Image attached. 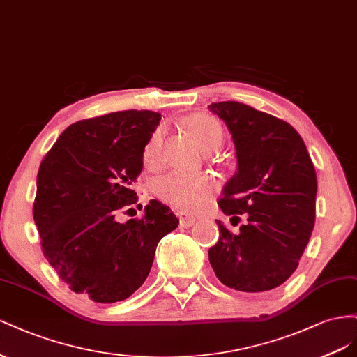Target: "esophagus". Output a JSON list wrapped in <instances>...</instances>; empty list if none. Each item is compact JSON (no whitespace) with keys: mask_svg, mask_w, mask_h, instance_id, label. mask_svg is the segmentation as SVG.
I'll return each mask as SVG.
<instances>
[{"mask_svg":"<svg viewBox=\"0 0 357 357\" xmlns=\"http://www.w3.org/2000/svg\"><path fill=\"white\" fill-rule=\"evenodd\" d=\"M178 217L181 221V226H184V227L192 226V224H195L197 220L196 215H192V213H188L185 211H178Z\"/></svg>","mask_w":357,"mask_h":357,"instance_id":"esophagus-1","label":"esophagus"}]
</instances>
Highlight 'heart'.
<instances>
[{
    "label": "heart",
    "mask_w": 357,
    "mask_h": 357,
    "mask_svg": "<svg viewBox=\"0 0 357 357\" xmlns=\"http://www.w3.org/2000/svg\"><path fill=\"white\" fill-rule=\"evenodd\" d=\"M185 124L203 149L208 151L221 145L222 128L215 118L200 114L191 115L187 118ZM161 130H155L144 149V162L149 169H157L161 165ZM154 192L160 200L172 206L191 211L199 208L211 196L212 182L208 176L188 175L175 170L155 181Z\"/></svg>",
    "instance_id": "b5f03b06"
}]
</instances>
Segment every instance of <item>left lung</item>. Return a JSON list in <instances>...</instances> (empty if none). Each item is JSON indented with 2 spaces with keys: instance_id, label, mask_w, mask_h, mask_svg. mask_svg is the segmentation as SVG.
I'll list each match as a JSON object with an SVG mask.
<instances>
[{
  "instance_id": "8db88e82",
  "label": "left lung",
  "mask_w": 357,
  "mask_h": 357,
  "mask_svg": "<svg viewBox=\"0 0 357 357\" xmlns=\"http://www.w3.org/2000/svg\"><path fill=\"white\" fill-rule=\"evenodd\" d=\"M227 126L238 167L222 188L221 211L236 226L233 235L218 220L220 239L209 248L217 278L247 293L281 286L296 271L315 220L317 175L302 137L286 121L238 101L209 105Z\"/></svg>"
}]
</instances>
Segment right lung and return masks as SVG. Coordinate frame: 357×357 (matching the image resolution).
Segmentation results:
<instances>
[{
    "label": "right lung",
    "mask_w": 357,
    "mask_h": 357,
    "mask_svg": "<svg viewBox=\"0 0 357 357\" xmlns=\"http://www.w3.org/2000/svg\"><path fill=\"white\" fill-rule=\"evenodd\" d=\"M160 119L131 109L75 122L40 165L33 212L43 254L70 290L94 302L130 298L149 275L160 239L179 224L158 200L140 220H116L137 203L133 188Z\"/></svg>",
    "instance_id": "obj_1"
}]
</instances>
